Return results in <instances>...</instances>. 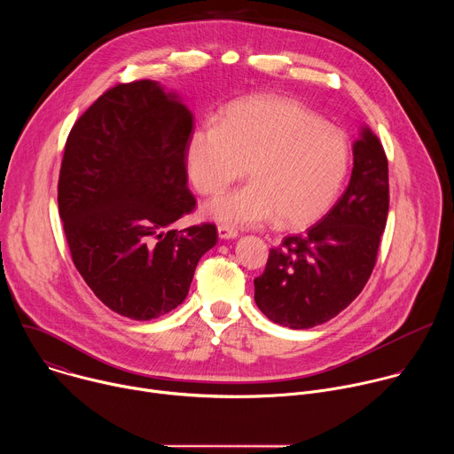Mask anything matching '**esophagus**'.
<instances>
[{
	"label": "esophagus",
	"mask_w": 454,
	"mask_h": 454,
	"mask_svg": "<svg viewBox=\"0 0 454 454\" xmlns=\"http://www.w3.org/2000/svg\"><path fill=\"white\" fill-rule=\"evenodd\" d=\"M217 235H219V239H223V240H230V239H235L239 233H237V230L221 224V226H217Z\"/></svg>",
	"instance_id": "1"
}]
</instances>
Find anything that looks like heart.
<instances>
[{"label":"heart","instance_id":"b5f03b06","mask_svg":"<svg viewBox=\"0 0 454 454\" xmlns=\"http://www.w3.org/2000/svg\"><path fill=\"white\" fill-rule=\"evenodd\" d=\"M184 163L203 196L223 192L246 167L249 184L207 203V217L231 226L277 219L282 228H300L334 201L348 167V142L303 104L261 95L228 106L219 125L193 129Z\"/></svg>","mask_w":454,"mask_h":454}]
</instances>
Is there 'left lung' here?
<instances>
[{
  "label": "left lung",
  "instance_id": "1",
  "mask_svg": "<svg viewBox=\"0 0 454 454\" xmlns=\"http://www.w3.org/2000/svg\"><path fill=\"white\" fill-rule=\"evenodd\" d=\"M350 183L338 203L307 231L270 251L254 278V301L289 329L321 325L348 307L366 286L386 228L390 186L379 138L363 127L354 142Z\"/></svg>",
  "mask_w": 454,
  "mask_h": 454
}]
</instances>
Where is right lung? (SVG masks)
Listing matches in <instances>:
<instances>
[{
  "instance_id": "right-lung-1",
  "label": "right lung",
  "mask_w": 454,
  "mask_h": 454,
  "mask_svg": "<svg viewBox=\"0 0 454 454\" xmlns=\"http://www.w3.org/2000/svg\"><path fill=\"white\" fill-rule=\"evenodd\" d=\"M193 116L156 81L116 84L75 121L59 174L74 264L120 316L147 321L188 294L215 224L170 226L196 208L184 149Z\"/></svg>"
}]
</instances>
